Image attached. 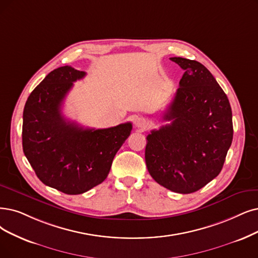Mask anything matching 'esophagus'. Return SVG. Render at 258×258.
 <instances>
[{
  "label": "esophagus",
  "instance_id": "1",
  "mask_svg": "<svg viewBox=\"0 0 258 258\" xmlns=\"http://www.w3.org/2000/svg\"><path fill=\"white\" fill-rule=\"evenodd\" d=\"M146 126H147V121H146L145 118H143V117L137 118V120H136V127L137 128L141 129V130H144L146 128Z\"/></svg>",
  "mask_w": 258,
  "mask_h": 258
}]
</instances>
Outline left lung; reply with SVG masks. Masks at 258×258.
<instances>
[{"mask_svg": "<svg viewBox=\"0 0 258 258\" xmlns=\"http://www.w3.org/2000/svg\"><path fill=\"white\" fill-rule=\"evenodd\" d=\"M184 74L164 120L147 136L145 161L150 176L179 194L197 191L218 176L233 140L228 96L198 61L172 57Z\"/></svg>", "mask_w": 258, "mask_h": 258, "instance_id": "obj_1", "label": "left lung"}]
</instances>
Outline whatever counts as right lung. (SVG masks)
I'll return each instance as SVG.
<instances>
[{
  "instance_id": "obj_1",
  "label": "right lung",
  "mask_w": 258,
  "mask_h": 258,
  "mask_svg": "<svg viewBox=\"0 0 258 258\" xmlns=\"http://www.w3.org/2000/svg\"><path fill=\"white\" fill-rule=\"evenodd\" d=\"M86 72L66 66L51 71L28 96L22 145L40 181L68 195L84 194L108 177L131 122L106 129L84 128L67 119L61 106L73 82Z\"/></svg>"
}]
</instances>
